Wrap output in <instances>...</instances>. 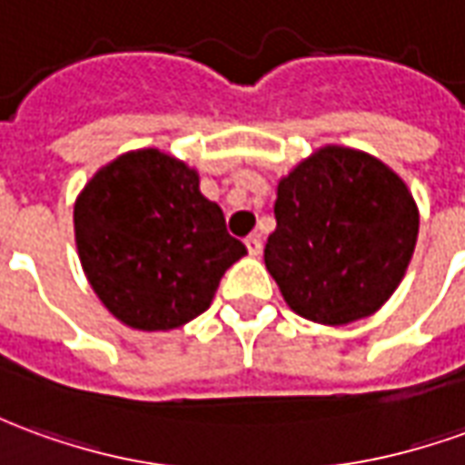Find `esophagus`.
<instances>
[{"label":"esophagus","mask_w":465,"mask_h":465,"mask_svg":"<svg viewBox=\"0 0 465 465\" xmlns=\"http://www.w3.org/2000/svg\"><path fill=\"white\" fill-rule=\"evenodd\" d=\"M243 243H246V252L252 256H259L262 254V249H264V243H262V239L259 236H246L243 239Z\"/></svg>","instance_id":"34e87169"}]
</instances>
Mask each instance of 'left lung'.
<instances>
[{"mask_svg":"<svg viewBox=\"0 0 465 465\" xmlns=\"http://www.w3.org/2000/svg\"><path fill=\"white\" fill-rule=\"evenodd\" d=\"M264 264L304 320L347 324L380 310L418 239V206L385 163L322 148L279 181Z\"/></svg>","mask_w":465,"mask_h":465,"instance_id":"left-lung-1","label":"left lung"}]
</instances>
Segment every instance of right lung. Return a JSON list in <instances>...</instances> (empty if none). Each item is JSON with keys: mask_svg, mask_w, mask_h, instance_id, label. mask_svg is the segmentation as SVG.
<instances>
[{"mask_svg": "<svg viewBox=\"0 0 465 465\" xmlns=\"http://www.w3.org/2000/svg\"><path fill=\"white\" fill-rule=\"evenodd\" d=\"M74 242L100 302L148 332L209 310L223 272L246 254L196 171L153 148L97 171L74 203Z\"/></svg>", "mask_w": 465, "mask_h": 465, "instance_id": "1", "label": "right lung"}]
</instances>
